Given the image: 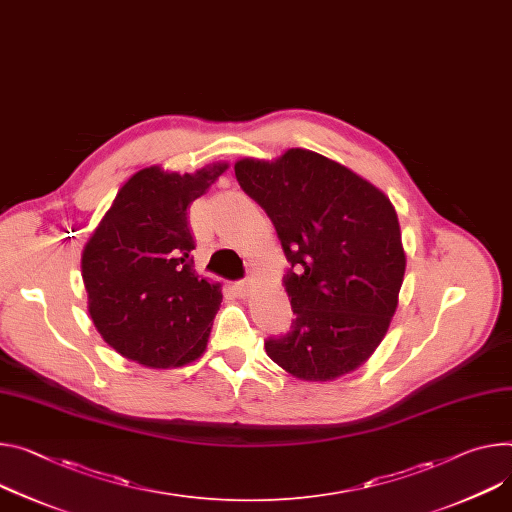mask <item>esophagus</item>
<instances>
[{
    "label": "esophagus",
    "mask_w": 512,
    "mask_h": 512,
    "mask_svg": "<svg viewBox=\"0 0 512 512\" xmlns=\"http://www.w3.org/2000/svg\"><path fill=\"white\" fill-rule=\"evenodd\" d=\"M253 288H255V280H253V277H247V280H243V282L237 284V290H239L243 296H249V294L253 292Z\"/></svg>",
    "instance_id": "obj_1"
}]
</instances>
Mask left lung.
Segmentation results:
<instances>
[{"instance_id":"1","label":"left lung","mask_w":512,"mask_h":512,"mask_svg":"<svg viewBox=\"0 0 512 512\" xmlns=\"http://www.w3.org/2000/svg\"><path fill=\"white\" fill-rule=\"evenodd\" d=\"M243 192L271 218L296 318L267 355L298 380L329 382L363 365L388 333L404 280L398 214L374 183L306 149L241 159Z\"/></svg>"}]
</instances>
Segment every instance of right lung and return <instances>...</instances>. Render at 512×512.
I'll use <instances>...</instances> for the list:
<instances>
[{
    "mask_svg": "<svg viewBox=\"0 0 512 512\" xmlns=\"http://www.w3.org/2000/svg\"><path fill=\"white\" fill-rule=\"evenodd\" d=\"M228 169L136 171L83 247L87 310L122 357L153 369L196 361L208 345L222 286L196 275L190 204Z\"/></svg>",
    "mask_w": 512,
    "mask_h": 512,
    "instance_id": "add662e5",
    "label": "right lung"
}]
</instances>
